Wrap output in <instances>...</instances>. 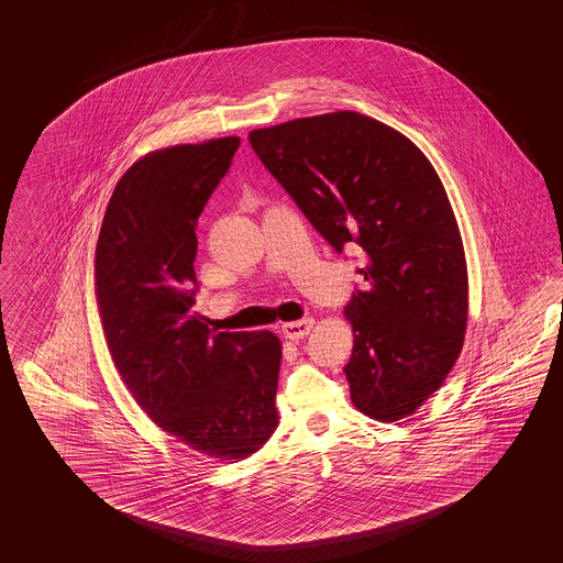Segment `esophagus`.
I'll return each mask as SVG.
<instances>
[{"mask_svg":"<svg viewBox=\"0 0 563 563\" xmlns=\"http://www.w3.org/2000/svg\"><path fill=\"white\" fill-rule=\"evenodd\" d=\"M311 328H313V318H306V320H299V322L283 324V334L289 341H301L311 332Z\"/></svg>","mask_w":563,"mask_h":563,"instance_id":"obj_1","label":"esophagus"}]
</instances>
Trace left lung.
<instances>
[{"instance_id":"1","label":"left lung","mask_w":563,"mask_h":563,"mask_svg":"<svg viewBox=\"0 0 563 563\" xmlns=\"http://www.w3.org/2000/svg\"><path fill=\"white\" fill-rule=\"evenodd\" d=\"M250 144L339 254L363 252L365 287L344 307L353 405L377 421L412 415L456 363L468 318L461 231L438 173L409 137L355 111L254 130Z\"/></svg>"}]
</instances>
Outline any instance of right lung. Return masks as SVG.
<instances>
[{
  "label": "right lung",
  "mask_w": 563,
  "mask_h": 563,
  "mask_svg": "<svg viewBox=\"0 0 563 563\" xmlns=\"http://www.w3.org/2000/svg\"><path fill=\"white\" fill-rule=\"evenodd\" d=\"M238 136L142 156L107 205L95 292L109 353L156 426L191 450L238 462L278 426L280 341L212 332L196 303V224L238 153Z\"/></svg>",
  "instance_id": "1"
}]
</instances>
